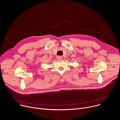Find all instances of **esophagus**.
Segmentation results:
<instances>
[{"label": "esophagus", "mask_w": 120, "mask_h": 120, "mask_svg": "<svg viewBox=\"0 0 120 120\" xmlns=\"http://www.w3.org/2000/svg\"><path fill=\"white\" fill-rule=\"evenodd\" d=\"M57 59L58 60H61V59H62V57L61 56H58L57 57Z\"/></svg>", "instance_id": "34e87169"}]
</instances>
